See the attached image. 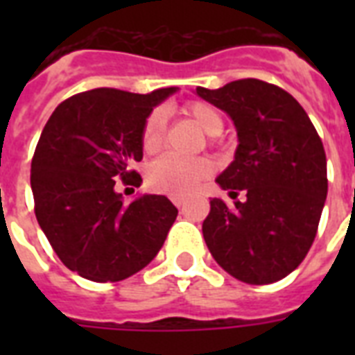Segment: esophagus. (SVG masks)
<instances>
[{
	"mask_svg": "<svg viewBox=\"0 0 355 355\" xmlns=\"http://www.w3.org/2000/svg\"><path fill=\"white\" fill-rule=\"evenodd\" d=\"M173 202L177 208H184V199H173Z\"/></svg>",
	"mask_w": 355,
	"mask_h": 355,
	"instance_id": "obj_1",
	"label": "esophagus"
}]
</instances>
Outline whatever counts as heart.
I'll return each instance as SVG.
<instances>
[{"label":"heart","mask_w":355,"mask_h":355,"mask_svg":"<svg viewBox=\"0 0 355 355\" xmlns=\"http://www.w3.org/2000/svg\"><path fill=\"white\" fill-rule=\"evenodd\" d=\"M184 116H188L193 123H197L206 134L217 136L225 128V118L219 112V108L211 103L188 101L182 107ZM166 112L162 108H156L147 116L144 127H141V149L147 155H153L160 149L166 138ZM211 164L206 158H182V156L166 155L155 160L147 169V184L150 189L158 193L169 195L175 199L188 197L199 188L200 182H205L210 177Z\"/></svg>","instance_id":"1"}]
</instances>
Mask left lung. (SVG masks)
Returning a JSON list of instances; mask_svg holds the SVG:
<instances>
[{"instance_id":"1","label":"left lung","mask_w":355,"mask_h":355,"mask_svg":"<svg viewBox=\"0 0 355 355\" xmlns=\"http://www.w3.org/2000/svg\"><path fill=\"white\" fill-rule=\"evenodd\" d=\"M197 94L234 119L236 160L217 178L234 205L210 200L202 223L211 256L252 286L286 278L313 245L328 193L326 153L300 103L259 79ZM243 193L245 200H236Z\"/></svg>"}]
</instances>
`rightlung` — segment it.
Returning <instances> with one entry per match:
<instances>
[{"label":"right lung","mask_w":355,"mask_h":355,"mask_svg":"<svg viewBox=\"0 0 355 355\" xmlns=\"http://www.w3.org/2000/svg\"><path fill=\"white\" fill-rule=\"evenodd\" d=\"M177 88L130 94L96 88L55 108L31 162L35 214L69 270L92 282H119L162 248L178 210L164 195L125 205L116 186L138 188L141 127Z\"/></svg>","instance_id":"right-lung-1"}]
</instances>
